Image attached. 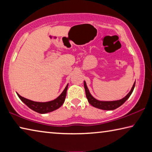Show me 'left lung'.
Instances as JSON below:
<instances>
[{"label":"left lung","instance_id":"8db88e82","mask_svg":"<svg viewBox=\"0 0 152 152\" xmlns=\"http://www.w3.org/2000/svg\"><path fill=\"white\" fill-rule=\"evenodd\" d=\"M135 82L133 84L132 89H131L130 92L126 95V96L123 98L122 99L118 100V101H99L94 98L92 96L91 94L90 93V91L88 88V87L86 86V83L85 81H84V88H85V92H86V96L87 99H88V101L90 104H91L92 106L94 107L98 108V109H102V110H114L116 109L117 108L119 107L120 106L124 103V102L127 101V100L129 98L131 94H132L133 91V89L135 88Z\"/></svg>","mask_w":152,"mask_h":152}]
</instances>
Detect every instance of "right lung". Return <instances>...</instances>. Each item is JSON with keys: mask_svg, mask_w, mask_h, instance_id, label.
Returning a JSON list of instances; mask_svg holds the SVG:
<instances>
[{"mask_svg": "<svg viewBox=\"0 0 152 152\" xmlns=\"http://www.w3.org/2000/svg\"><path fill=\"white\" fill-rule=\"evenodd\" d=\"M68 86V84H67L66 88H64L63 92H61L60 96L58 98H56V99L53 100V101L48 102H35L31 101V100L27 99H25V98L20 96L18 93L17 95L19 97V99L21 100V101L23 102L31 109H32L33 110H34V111L37 113H41V114H45V113L52 112L53 110L59 109L63 104L66 99Z\"/></svg>", "mask_w": 152, "mask_h": 152, "instance_id": "obj_1", "label": "right lung"}]
</instances>
